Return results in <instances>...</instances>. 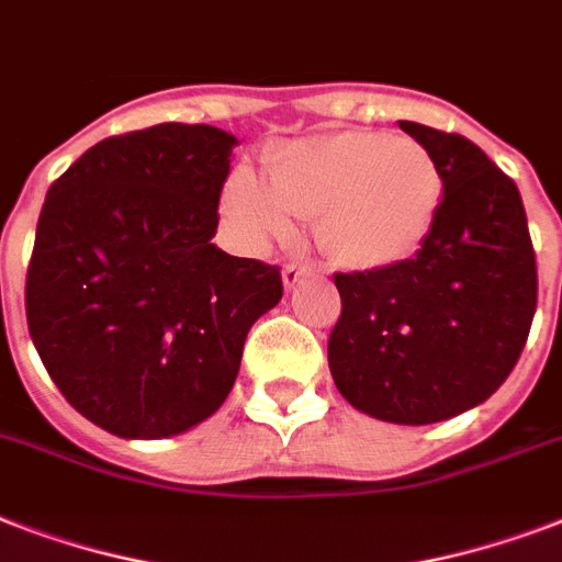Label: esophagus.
I'll return each mask as SVG.
<instances>
[{"label": "esophagus", "mask_w": 562, "mask_h": 562, "mask_svg": "<svg viewBox=\"0 0 562 562\" xmlns=\"http://www.w3.org/2000/svg\"><path fill=\"white\" fill-rule=\"evenodd\" d=\"M308 273V268L303 262H289L285 268H282V282H285V289H294L303 277Z\"/></svg>", "instance_id": "34e87169"}]
</instances>
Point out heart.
Returning a JSON list of instances; mask_svg holds the SVG:
<instances>
[{
  "label": "heart",
  "instance_id": "1",
  "mask_svg": "<svg viewBox=\"0 0 562 562\" xmlns=\"http://www.w3.org/2000/svg\"><path fill=\"white\" fill-rule=\"evenodd\" d=\"M443 203V175L411 136L335 131L273 148L265 180L236 169L224 215L247 245L294 236V218L315 221L317 245L344 268H387L426 241Z\"/></svg>",
  "mask_w": 562,
  "mask_h": 562
}]
</instances>
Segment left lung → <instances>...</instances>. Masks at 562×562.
Instances as JSON below:
<instances>
[{"instance_id": "1", "label": "left lung", "mask_w": 562, "mask_h": 562, "mask_svg": "<svg viewBox=\"0 0 562 562\" xmlns=\"http://www.w3.org/2000/svg\"><path fill=\"white\" fill-rule=\"evenodd\" d=\"M443 175V203L414 259L335 273V387L352 408L426 426L502 387L531 333L537 256L519 189L479 145L400 122Z\"/></svg>"}]
</instances>
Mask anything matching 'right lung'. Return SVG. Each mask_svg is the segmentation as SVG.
Here are the masks:
<instances>
[{"label":"right lung","instance_id":"add662e5","mask_svg":"<svg viewBox=\"0 0 562 562\" xmlns=\"http://www.w3.org/2000/svg\"><path fill=\"white\" fill-rule=\"evenodd\" d=\"M236 136L162 125L108 136L52 183L25 280L31 341L78 414L157 440L224 405L277 265L212 245Z\"/></svg>","mask_w":562,"mask_h":562}]
</instances>
